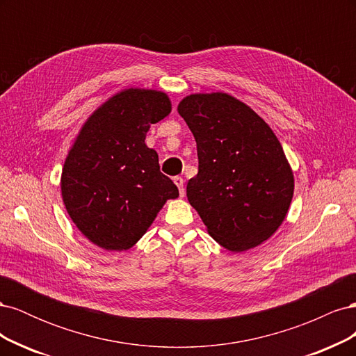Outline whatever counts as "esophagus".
<instances>
[{"label":"esophagus","mask_w":356,"mask_h":356,"mask_svg":"<svg viewBox=\"0 0 356 356\" xmlns=\"http://www.w3.org/2000/svg\"><path fill=\"white\" fill-rule=\"evenodd\" d=\"M174 182H175V186L178 187V190H179V196L182 197L186 195V190H184V179H182L181 177H174Z\"/></svg>","instance_id":"obj_1"}]
</instances>
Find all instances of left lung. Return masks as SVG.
I'll return each instance as SVG.
<instances>
[{"mask_svg": "<svg viewBox=\"0 0 356 356\" xmlns=\"http://www.w3.org/2000/svg\"><path fill=\"white\" fill-rule=\"evenodd\" d=\"M178 113L195 135L199 157L187 199L212 239L245 252L272 238L293 200L294 174L270 126L224 92L191 93Z\"/></svg>", "mask_w": 356, "mask_h": 356, "instance_id": "obj_1", "label": "left lung"}]
</instances>
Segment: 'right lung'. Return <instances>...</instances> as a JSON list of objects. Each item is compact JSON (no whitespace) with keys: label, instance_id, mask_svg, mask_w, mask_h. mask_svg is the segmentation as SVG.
<instances>
[{"label":"right lung","instance_id":"1","mask_svg":"<svg viewBox=\"0 0 356 356\" xmlns=\"http://www.w3.org/2000/svg\"><path fill=\"white\" fill-rule=\"evenodd\" d=\"M172 111L156 89L114 93L84 122L60 175V193L77 229L105 251H126L149 229L177 186L145 144L152 124Z\"/></svg>","mask_w":356,"mask_h":356}]
</instances>
